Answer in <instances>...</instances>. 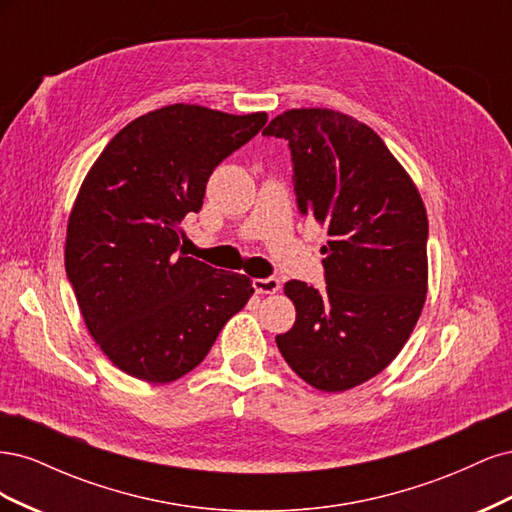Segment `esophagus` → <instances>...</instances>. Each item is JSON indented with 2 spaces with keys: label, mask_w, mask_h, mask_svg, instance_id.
<instances>
[{
  "label": "esophagus",
  "mask_w": 512,
  "mask_h": 512,
  "mask_svg": "<svg viewBox=\"0 0 512 512\" xmlns=\"http://www.w3.org/2000/svg\"><path fill=\"white\" fill-rule=\"evenodd\" d=\"M282 288L280 280H275V277H267V280H254V290L256 294H275L277 290Z\"/></svg>",
  "instance_id": "obj_1"
}]
</instances>
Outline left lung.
<instances>
[{
  "instance_id": "1",
  "label": "left lung",
  "mask_w": 512,
  "mask_h": 512,
  "mask_svg": "<svg viewBox=\"0 0 512 512\" xmlns=\"http://www.w3.org/2000/svg\"><path fill=\"white\" fill-rule=\"evenodd\" d=\"M265 136L292 149L299 209L327 226L322 290L292 280L286 363L324 393L354 389L406 346L427 299V211L408 170L367 123L331 108H290Z\"/></svg>"
}]
</instances>
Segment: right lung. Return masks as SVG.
Segmentation results:
<instances>
[{"mask_svg":"<svg viewBox=\"0 0 512 512\" xmlns=\"http://www.w3.org/2000/svg\"><path fill=\"white\" fill-rule=\"evenodd\" d=\"M265 123L267 113L168 104L121 128L85 175L66 273L89 335L128 376L179 380L254 294L250 277L185 256L179 239L213 168Z\"/></svg>","mask_w":512,"mask_h":512,"instance_id":"right-lung-1","label":"right lung"}]
</instances>
